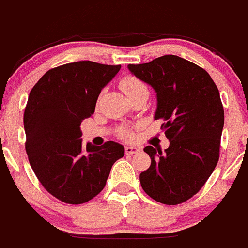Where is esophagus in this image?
I'll use <instances>...</instances> for the list:
<instances>
[{"label":"esophagus","mask_w":248,"mask_h":248,"mask_svg":"<svg viewBox=\"0 0 248 248\" xmlns=\"http://www.w3.org/2000/svg\"><path fill=\"white\" fill-rule=\"evenodd\" d=\"M124 152H126V154H135L138 153V152H140V149L138 148V147H134V146H127L126 148H124Z\"/></svg>","instance_id":"1"}]
</instances>
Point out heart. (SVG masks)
<instances>
[{
	"label": "heart",
	"mask_w": 248,
	"mask_h": 248,
	"mask_svg": "<svg viewBox=\"0 0 248 248\" xmlns=\"http://www.w3.org/2000/svg\"><path fill=\"white\" fill-rule=\"evenodd\" d=\"M120 87L124 92V94L128 96V99L135 96V95L141 93V92H148L146 84L140 78L132 75H128L122 78L120 81ZM116 134H118V137L124 139V140H132L134 138V132H133V128L130 126H120Z\"/></svg>",
	"instance_id": "obj_1"
}]
</instances>
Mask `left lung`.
I'll list each match as a JSON object with an SVG mask.
<instances>
[{
    "instance_id": "obj_1",
    "label": "left lung",
    "mask_w": 248,
    "mask_h": 248,
    "mask_svg": "<svg viewBox=\"0 0 248 248\" xmlns=\"http://www.w3.org/2000/svg\"><path fill=\"white\" fill-rule=\"evenodd\" d=\"M128 69L156 92L155 120H164L161 129L170 140L164 152L143 148L152 164L140 174L141 186L157 202H185L219 161L225 118L217 84L203 68L176 55L128 64Z\"/></svg>"
}]
</instances>
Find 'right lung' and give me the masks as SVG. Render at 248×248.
I'll return each instance as SVG.
<instances>
[{
    "mask_svg": "<svg viewBox=\"0 0 248 248\" xmlns=\"http://www.w3.org/2000/svg\"><path fill=\"white\" fill-rule=\"evenodd\" d=\"M120 68L92 61L62 64L49 69L29 93L23 115L29 164L43 188L62 202L80 205L96 197L124 155L113 141L83 147L80 128Z\"/></svg>",
    "mask_w": 248,
    "mask_h": 248,
    "instance_id": "1",
    "label": "right lung"
}]
</instances>
